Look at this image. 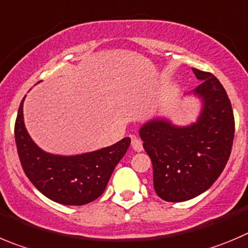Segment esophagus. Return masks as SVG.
<instances>
[{"mask_svg": "<svg viewBox=\"0 0 248 248\" xmlns=\"http://www.w3.org/2000/svg\"><path fill=\"white\" fill-rule=\"evenodd\" d=\"M131 144H132V148H133L136 152H142L143 150V142L140 140V138L135 137V136L132 137Z\"/></svg>", "mask_w": 248, "mask_h": 248, "instance_id": "obj_1", "label": "esophagus"}]
</instances>
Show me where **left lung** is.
Instances as JSON below:
<instances>
[{"mask_svg":"<svg viewBox=\"0 0 248 248\" xmlns=\"http://www.w3.org/2000/svg\"><path fill=\"white\" fill-rule=\"evenodd\" d=\"M193 69L203 100L196 124L175 127L153 120L140 128L143 147L153 163L154 189L166 202H185L207 191L230 158L235 119L226 90L212 73Z\"/></svg>","mask_w":248,"mask_h":248,"instance_id":"1","label":"left lung"}]
</instances>
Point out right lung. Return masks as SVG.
Listing matches in <instances>:
<instances>
[{"label": "right lung", "instance_id": "right-lung-1", "mask_svg": "<svg viewBox=\"0 0 248 248\" xmlns=\"http://www.w3.org/2000/svg\"><path fill=\"white\" fill-rule=\"evenodd\" d=\"M23 100L16 119L15 138L20 164L30 182L44 196L61 204L83 205L100 197L131 140L126 137L82 155H52L43 152L28 135L23 121Z\"/></svg>", "mask_w": 248, "mask_h": 248}]
</instances>
